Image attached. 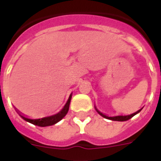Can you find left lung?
Instances as JSON below:
<instances>
[{
  "mask_svg": "<svg viewBox=\"0 0 161 161\" xmlns=\"http://www.w3.org/2000/svg\"><path fill=\"white\" fill-rule=\"evenodd\" d=\"M142 108H141V109H139L138 111H136L135 113H133V114H131V115H117V116H107V115H105L104 114H103V113H101V112L98 110L97 108H96V110L100 114V115L103 116V117H104V118L106 119H109V120H112V121H128V120H129L130 118H132L134 115H135L136 114H138L139 112L142 110Z\"/></svg>",
  "mask_w": 161,
  "mask_h": 161,
  "instance_id": "1",
  "label": "left lung"
}]
</instances>
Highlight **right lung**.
Segmentation results:
<instances>
[{
    "label": "right lung",
    "instance_id": "add662e5",
    "mask_svg": "<svg viewBox=\"0 0 161 161\" xmlns=\"http://www.w3.org/2000/svg\"><path fill=\"white\" fill-rule=\"evenodd\" d=\"M70 99H71V95H70V97L68 99V101L64 105V107L62 108V110L59 111L58 114H55V115H51V116H47V117H43V118L40 119H29L22 115L20 113H19V115H20V117L23 118L25 121H28L30 123H32L33 125H36V126H40V127H47V126H52V125L56 124L57 122H58L60 120L65 116V115L67 114V112L69 110V107H70Z\"/></svg>",
    "mask_w": 161,
    "mask_h": 161
}]
</instances>
